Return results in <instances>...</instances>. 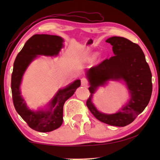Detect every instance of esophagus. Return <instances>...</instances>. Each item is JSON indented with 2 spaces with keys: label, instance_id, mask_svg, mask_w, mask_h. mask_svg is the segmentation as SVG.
Masks as SVG:
<instances>
[{
  "label": "esophagus",
  "instance_id": "esophagus-1",
  "mask_svg": "<svg viewBox=\"0 0 160 160\" xmlns=\"http://www.w3.org/2000/svg\"><path fill=\"white\" fill-rule=\"evenodd\" d=\"M81 85H82V86H83V87H88V80H87L85 78H82V79H81Z\"/></svg>",
  "mask_w": 160,
  "mask_h": 160
}]
</instances>
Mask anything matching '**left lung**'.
Instances as JSON below:
<instances>
[{
	"label": "left lung",
	"instance_id": "left-lung-1",
	"mask_svg": "<svg viewBox=\"0 0 160 160\" xmlns=\"http://www.w3.org/2000/svg\"><path fill=\"white\" fill-rule=\"evenodd\" d=\"M112 46L113 56L87 72L91 93L86 104L94 117L111 126L123 127L133 121L150 100L152 84V73L145 54L137 44L124 37H112L106 40ZM125 82L131 98L118 112L107 115L99 112L91 102L93 94L109 80Z\"/></svg>",
	"mask_w": 160,
	"mask_h": 160
}]
</instances>
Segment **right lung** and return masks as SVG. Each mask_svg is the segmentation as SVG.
<instances>
[{"label": "right lung", "mask_w": 160, "mask_h": 160, "mask_svg": "<svg viewBox=\"0 0 160 160\" xmlns=\"http://www.w3.org/2000/svg\"><path fill=\"white\" fill-rule=\"evenodd\" d=\"M61 37L49 34H35L27 41L16 57L11 76L12 101L17 112L28 126L34 131L45 132L57 129L63 123V105L80 86L76 80L64 89L59 90L51 99L47 110L32 111L27 107L21 96L20 86L22 78L29 65L37 55L57 56L63 47Z\"/></svg>", "instance_id": "add662e5"}]
</instances>
